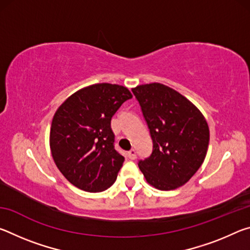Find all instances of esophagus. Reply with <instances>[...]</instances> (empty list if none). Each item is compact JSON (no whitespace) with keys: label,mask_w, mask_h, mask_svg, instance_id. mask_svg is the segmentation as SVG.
Masks as SVG:
<instances>
[{"label":"esophagus","mask_w":250,"mask_h":250,"mask_svg":"<svg viewBox=\"0 0 250 250\" xmlns=\"http://www.w3.org/2000/svg\"><path fill=\"white\" fill-rule=\"evenodd\" d=\"M128 156L130 160H134L135 158H137V152H135V150H130L128 152Z\"/></svg>","instance_id":"obj_1"}]
</instances>
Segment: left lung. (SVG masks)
I'll use <instances>...</instances> for the list:
<instances>
[{"mask_svg": "<svg viewBox=\"0 0 250 250\" xmlns=\"http://www.w3.org/2000/svg\"><path fill=\"white\" fill-rule=\"evenodd\" d=\"M132 92L153 141L152 154L138 166L147 183L160 191L180 188L205 160L209 142L205 117L192 101L163 83L140 84Z\"/></svg>", "mask_w": 250, "mask_h": 250, "instance_id": "1", "label": "left lung"}]
</instances>
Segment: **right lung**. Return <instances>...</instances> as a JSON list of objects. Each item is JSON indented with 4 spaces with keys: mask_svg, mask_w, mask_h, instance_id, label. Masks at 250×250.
Wrapping results in <instances>:
<instances>
[{
    "mask_svg": "<svg viewBox=\"0 0 250 250\" xmlns=\"http://www.w3.org/2000/svg\"><path fill=\"white\" fill-rule=\"evenodd\" d=\"M128 88L116 83H95L74 92L53 117L49 146L54 162L67 181L83 191L109 188L125 158L113 147L110 122L125 100Z\"/></svg>",
    "mask_w": 250,
    "mask_h": 250,
    "instance_id": "1",
    "label": "right lung"
}]
</instances>
